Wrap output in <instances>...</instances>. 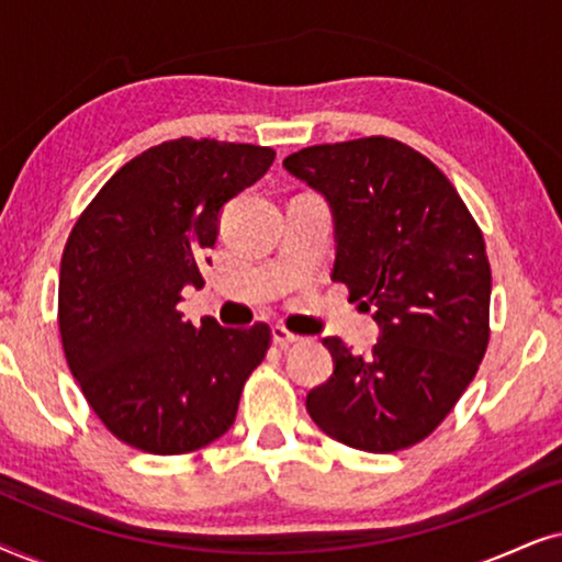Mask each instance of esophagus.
<instances>
[{"label":"esophagus","mask_w":562,"mask_h":562,"mask_svg":"<svg viewBox=\"0 0 562 562\" xmlns=\"http://www.w3.org/2000/svg\"><path fill=\"white\" fill-rule=\"evenodd\" d=\"M299 340H302V337L294 335V333H289V329L283 327V325H276L273 327V342L279 345V348H289V345H296Z\"/></svg>","instance_id":"esophagus-1"}]
</instances>
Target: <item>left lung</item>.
I'll list each match as a JSON object with an SVG mask.
<instances>
[{"label":"left lung","instance_id":"left-lung-1","mask_svg":"<svg viewBox=\"0 0 562 562\" xmlns=\"http://www.w3.org/2000/svg\"><path fill=\"white\" fill-rule=\"evenodd\" d=\"M335 214L333 279L375 310L381 340L335 356L329 381L306 394L322 432L348 448L396 452L442 425L488 348L491 266L473 214L448 176L394 137L302 148L283 160Z\"/></svg>","mask_w":562,"mask_h":562}]
</instances>
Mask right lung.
I'll use <instances>...</instances> for the list:
<instances>
[{
    "label": "right lung",
    "instance_id": "1",
    "mask_svg": "<svg viewBox=\"0 0 562 562\" xmlns=\"http://www.w3.org/2000/svg\"><path fill=\"white\" fill-rule=\"evenodd\" d=\"M273 148L179 137L153 145L99 189L60 258V342L81 394L117 440L183 456L233 427L271 327L181 319V291L204 286L220 210L256 183Z\"/></svg>",
    "mask_w": 562,
    "mask_h": 562
}]
</instances>
